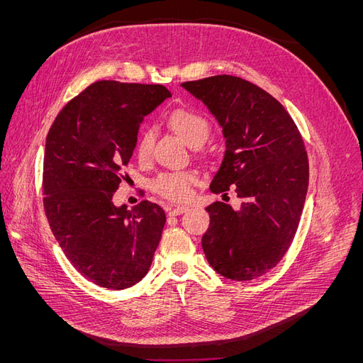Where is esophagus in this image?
Returning <instances> with one entry per match:
<instances>
[{
    "mask_svg": "<svg viewBox=\"0 0 363 363\" xmlns=\"http://www.w3.org/2000/svg\"><path fill=\"white\" fill-rule=\"evenodd\" d=\"M188 211H189V207H188V206H168V207H167V212H168V215H172V216H175V215H182V213L188 212Z\"/></svg>",
    "mask_w": 363,
    "mask_h": 363,
    "instance_id": "obj_1",
    "label": "esophagus"
}]
</instances>
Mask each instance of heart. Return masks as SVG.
<instances>
[{
	"mask_svg": "<svg viewBox=\"0 0 363 363\" xmlns=\"http://www.w3.org/2000/svg\"><path fill=\"white\" fill-rule=\"evenodd\" d=\"M169 124L186 144L199 147L211 135V124L199 112L192 108H175L169 115ZM152 142H155V131L151 128L142 133L138 142V156L145 159L150 156ZM199 182V175L194 171H168L162 172L152 182V189L162 199L169 201H186L192 194V186Z\"/></svg>",
	"mask_w": 363,
	"mask_h": 363,
	"instance_id": "b5f03b06",
	"label": "heart"
}]
</instances>
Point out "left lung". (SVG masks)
I'll list each match as a JSON object with an SVG mask.
<instances>
[{
	"instance_id": "8db88e82",
	"label": "left lung",
	"mask_w": 363,
	"mask_h": 363,
	"mask_svg": "<svg viewBox=\"0 0 363 363\" xmlns=\"http://www.w3.org/2000/svg\"><path fill=\"white\" fill-rule=\"evenodd\" d=\"M182 86L223 127L225 155L211 191L227 196L233 186L240 200L238 208L223 201L206 207L211 225L201 239L204 255L227 279L260 277L286 255L300 224L309 184L300 130L276 98L240 77Z\"/></svg>"
}]
</instances>
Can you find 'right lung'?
<instances>
[{
	"label": "right lung",
	"mask_w": 363,
	"mask_h": 363,
	"mask_svg": "<svg viewBox=\"0 0 363 363\" xmlns=\"http://www.w3.org/2000/svg\"><path fill=\"white\" fill-rule=\"evenodd\" d=\"M171 96L162 84L101 80L65 106L43 155V208L65 256L83 277L125 289L147 276L167 221L147 200L113 204L145 115Z\"/></svg>",
	"instance_id": "right-lung-1"
}]
</instances>
